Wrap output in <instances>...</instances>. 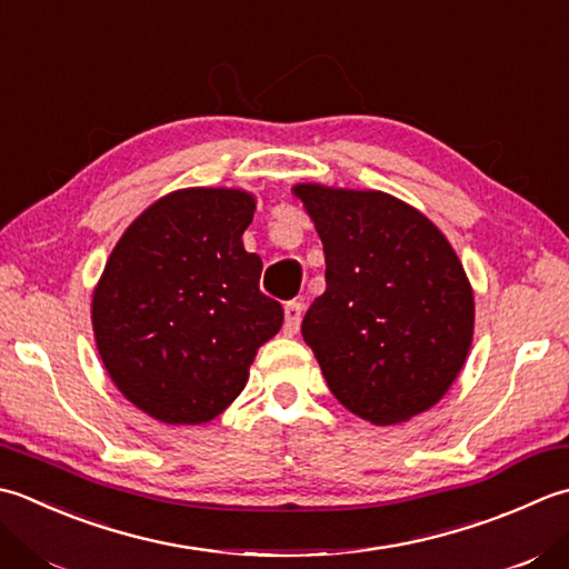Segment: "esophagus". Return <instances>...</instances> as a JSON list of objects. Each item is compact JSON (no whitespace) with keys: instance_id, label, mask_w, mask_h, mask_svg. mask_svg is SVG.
Masks as SVG:
<instances>
[{"instance_id":"obj_1","label":"esophagus","mask_w":569,"mask_h":569,"mask_svg":"<svg viewBox=\"0 0 569 569\" xmlns=\"http://www.w3.org/2000/svg\"><path fill=\"white\" fill-rule=\"evenodd\" d=\"M283 310H286L283 332L286 336H296L300 328V318H303V303H300V300H288Z\"/></svg>"}]
</instances>
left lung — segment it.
I'll use <instances>...</instances> for the list:
<instances>
[{"label":"left lung","instance_id":"left-lung-1","mask_svg":"<svg viewBox=\"0 0 569 569\" xmlns=\"http://www.w3.org/2000/svg\"><path fill=\"white\" fill-rule=\"evenodd\" d=\"M326 251L303 340L342 407L372 425L427 411L461 372L473 293L447 237L385 192L298 184Z\"/></svg>","mask_w":569,"mask_h":569}]
</instances>
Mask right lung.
<instances>
[{
  "instance_id": "1",
  "label": "right lung",
  "mask_w": 569,
  "mask_h": 569,
  "mask_svg": "<svg viewBox=\"0 0 569 569\" xmlns=\"http://www.w3.org/2000/svg\"><path fill=\"white\" fill-rule=\"evenodd\" d=\"M253 197L180 189L132 221L93 293L110 380L164 425H204L241 395L256 350L283 322L263 263L241 243Z\"/></svg>"
}]
</instances>
